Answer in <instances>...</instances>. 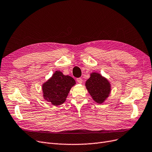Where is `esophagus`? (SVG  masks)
I'll list each match as a JSON object with an SVG mask.
<instances>
[{
  "instance_id": "esophagus-1",
  "label": "esophagus",
  "mask_w": 152,
  "mask_h": 152,
  "mask_svg": "<svg viewBox=\"0 0 152 152\" xmlns=\"http://www.w3.org/2000/svg\"><path fill=\"white\" fill-rule=\"evenodd\" d=\"M76 81H77V82L78 83H80V84H81V83H83V80H82V78H81V77L77 78Z\"/></svg>"
}]
</instances>
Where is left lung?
I'll use <instances>...</instances> for the list:
<instances>
[{"instance_id":"left-lung-1","label":"left lung","mask_w":152,"mask_h":152,"mask_svg":"<svg viewBox=\"0 0 152 152\" xmlns=\"http://www.w3.org/2000/svg\"><path fill=\"white\" fill-rule=\"evenodd\" d=\"M85 86L95 102L102 104L111 92V85L106 78L99 73L92 72L90 77L86 81Z\"/></svg>"}]
</instances>
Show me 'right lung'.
Instances as JSON below:
<instances>
[{
  "label": "right lung",
  "instance_id": "1",
  "mask_svg": "<svg viewBox=\"0 0 152 152\" xmlns=\"http://www.w3.org/2000/svg\"><path fill=\"white\" fill-rule=\"evenodd\" d=\"M75 84L76 81L72 77L56 71L42 85L43 97L54 106L61 105L65 102L71 88Z\"/></svg>",
  "mask_w": 152,
  "mask_h": 152
}]
</instances>
